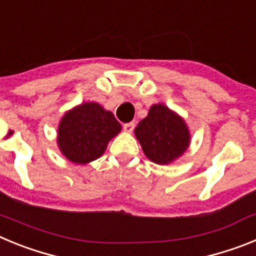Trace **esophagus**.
<instances>
[{"label":"esophagus","instance_id":"obj_1","mask_svg":"<svg viewBox=\"0 0 256 256\" xmlns=\"http://www.w3.org/2000/svg\"><path fill=\"white\" fill-rule=\"evenodd\" d=\"M124 130H126V133H130L133 130H134V122H130V123H126L123 126Z\"/></svg>","mask_w":256,"mask_h":256}]
</instances>
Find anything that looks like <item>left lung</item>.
Returning <instances> with one entry per match:
<instances>
[{
	"label": "left lung",
	"instance_id": "obj_1",
	"mask_svg": "<svg viewBox=\"0 0 256 256\" xmlns=\"http://www.w3.org/2000/svg\"><path fill=\"white\" fill-rule=\"evenodd\" d=\"M144 154L150 162L168 165L186 152L191 144L187 123L164 104H154L134 130Z\"/></svg>",
	"mask_w": 256,
	"mask_h": 256
}]
</instances>
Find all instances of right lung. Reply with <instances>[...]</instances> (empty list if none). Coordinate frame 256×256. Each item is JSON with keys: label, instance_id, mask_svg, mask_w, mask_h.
I'll use <instances>...</instances> for the list:
<instances>
[{"label": "right lung", "instance_id": "right-lung-1", "mask_svg": "<svg viewBox=\"0 0 256 256\" xmlns=\"http://www.w3.org/2000/svg\"><path fill=\"white\" fill-rule=\"evenodd\" d=\"M120 130V123L110 110L87 101L62 115L58 126V148L70 162L84 165L101 158Z\"/></svg>", "mask_w": 256, "mask_h": 256}]
</instances>
